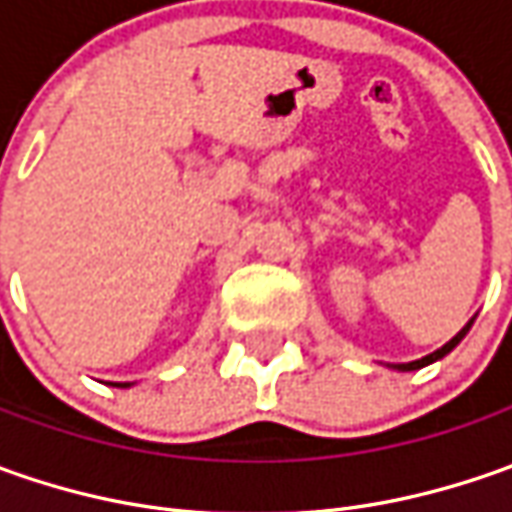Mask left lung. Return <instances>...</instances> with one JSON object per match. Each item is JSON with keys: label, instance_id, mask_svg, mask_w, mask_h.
Instances as JSON below:
<instances>
[{"label": "left lung", "instance_id": "8db88e82", "mask_svg": "<svg viewBox=\"0 0 512 512\" xmlns=\"http://www.w3.org/2000/svg\"><path fill=\"white\" fill-rule=\"evenodd\" d=\"M473 322H476V316H473V319H470V322H467V325H464L462 330H459V333H456V336L450 339V342L442 344L439 350H433L430 356H424V359H416V362H407V364H393V370H402V373H410V370H422V367H427V364L439 362V359H444V356H447V353H450V350H453L456 344L462 342L464 336H467V330L473 327Z\"/></svg>", "mask_w": 512, "mask_h": 512}]
</instances>
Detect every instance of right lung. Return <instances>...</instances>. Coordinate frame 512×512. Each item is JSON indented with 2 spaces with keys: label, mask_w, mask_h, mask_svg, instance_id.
<instances>
[{
  "label": "right lung",
  "mask_w": 512,
  "mask_h": 512,
  "mask_svg": "<svg viewBox=\"0 0 512 512\" xmlns=\"http://www.w3.org/2000/svg\"><path fill=\"white\" fill-rule=\"evenodd\" d=\"M116 387H130V382H125V384H116Z\"/></svg>",
  "instance_id": "add662e5"
}]
</instances>
